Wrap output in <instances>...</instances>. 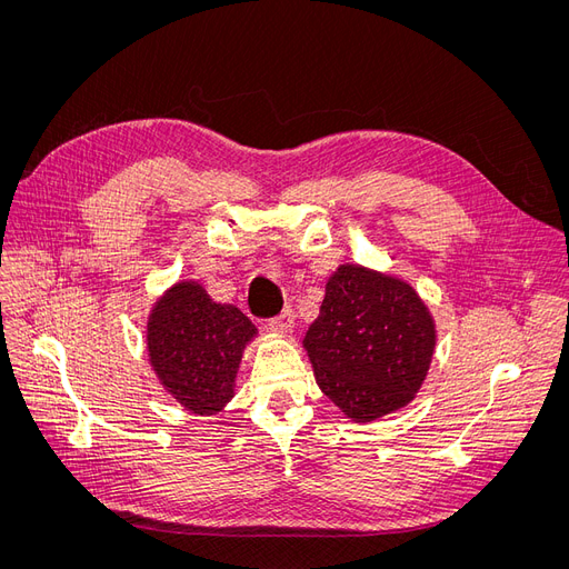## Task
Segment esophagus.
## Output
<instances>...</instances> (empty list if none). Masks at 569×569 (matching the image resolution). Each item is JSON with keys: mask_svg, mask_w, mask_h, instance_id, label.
Wrapping results in <instances>:
<instances>
[{"mask_svg": "<svg viewBox=\"0 0 569 569\" xmlns=\"http://www.w3.org/2000/svg\"><path fill=\"white\" fill-rule=\"evenodd\" d=\"M292 322H295V316H292V308H290V306H286V308H283V311H281L279 316L270 318L268 327H270L272 331H279V333H288V331L292 329Z\"/></svg>", "mask_w": 569, "mask_h": 569, "instance_id": "obj_1", "label": "esophagus"}]
</instances>
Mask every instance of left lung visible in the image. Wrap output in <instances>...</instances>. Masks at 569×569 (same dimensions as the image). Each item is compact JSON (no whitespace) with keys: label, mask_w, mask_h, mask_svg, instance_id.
<instances>
[{"label":"left lung","mask_w":569,"mask_h":569,"mask_svg":"<svg viewBox=\"0 0 569 569\" xmlns=\"http://www.w3.org/2000/svg\"><path fill=\"white\" fill-rule=\"evenodd\" d=\"M303 347L322 392L356 422L406 406L427 377L436 327L408 283L340 266Z\"/></svg>","instance_id":"8db88e82"}]
</instances>
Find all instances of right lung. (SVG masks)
Listing matches in <instances>:
<instances>
[{
	"mask_svg": "<svg viewBox=\"0 0 569 569\" xmlns=\"http://www.w3.org/2000/svg\"><path fill=\"white\" fill-rule=\"evenodd\" d=\"M256 327L236 306L216 303L194 283H177L149 316V360L161 383L197 416H213L231 397L244 345Z\"/></svg>",
	"mask_w": 569,
	"mask_h": 569,
	"instance_id": "obj_1",
	"label": "right lung"
}]
</instances>
